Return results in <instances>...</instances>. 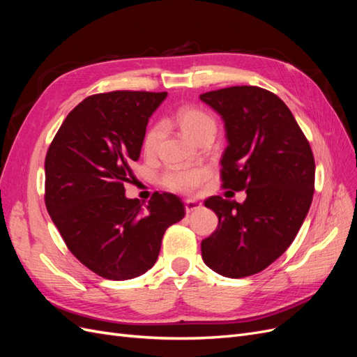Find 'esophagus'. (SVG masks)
<instances>
[{
  "instance_id": "obj_1",
  "label": "esophagus",
  "mask_w": 357,
  "mask_h": 357,
  "mask_svg": "<svg viewBox=\"0 0 357 357\" xmlns=\"http://www.w3.org/2000/svg\"><path fill=\"white\" fill-rule=\"evenodd\" d=\"M201 207H202V204L198 202V201H192V199H190V201H186V202H185V210H186L188 214L199 210Z\"/></svg>"
}]
</instances>
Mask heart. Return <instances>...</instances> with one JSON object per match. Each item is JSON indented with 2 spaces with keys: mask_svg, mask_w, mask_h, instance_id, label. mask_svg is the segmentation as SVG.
I'll list each match as a JSON object with an SVG mask.
<instances>
[{
  "mask_svg": "<svg viewBox=\"0 0 357 357\" xmlns=\"http://www.w3.org/2000/svg\"><path fill=\"white\" fill-rule=\"evenodd\" d=\"M176 123L178 125L180 131L185 134L192 142L198 143L199 139L205 137H214L215 121L211 114L204 112L198 107L192 105H183L174 114ZM162 137H164V123H153L150 125L143 137V152L147 156H152L156 153L158 146L160 143ZM208 178V169L207 168H183V169H171L162 177V185L168 190L185 193L190 195L195 192L202 183Z\"/></svg>",
  "mask_w": 357,
  "mask_h": 357,
  "instance_id": "obj_1",
  "label": "heart"
}]
</instances>
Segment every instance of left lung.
I'll return each instance as SVG.
<instances>
[{"instance_id": "8db88e82", "label": "left lung", "mask_w": 357, "mask_h": 357, "mask_svg": "<svg viewBox=\"0 0 357 357\" xmlns=\"http://www.w3.org/2000/svg\"><path fill=\"white\" fill-rule=\"evenodd\" d=\"M199 98L225 122L222 186L247 193L243 204L222 197L204 202L219 226L201 243L202 261L223 277L253 275L287 250L304 223L314 193V156L275 93L232 86Z\"/></svg>"}]
</instances>
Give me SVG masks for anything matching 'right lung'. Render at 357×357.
Listing matches in <instances>:
<instances>
[{"mask_svg": "<svg viewBox=\"0 0 357 357\" xmlns=\"http://www.w3.org/2000/svg\"><path fill=\"white\" fill-rule=\"evenodd\" d=\"M167 92L114 91L84 98L49 146L45 201L68 250L107 280H129L156 262L162 236L185 204L155 192L146 208L125 197L149 117Z\"/></svg>", "mask_w": 357, "mask_h": 357, "instance_id": "1", "label": "right lung"}]
</instances>
